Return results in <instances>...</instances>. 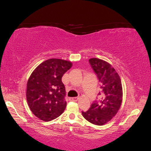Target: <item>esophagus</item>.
Here are the masks:
<instances>
[{
    "label": "esophagus",
    "mask_w": 151,
    "mask_h": 151,
    "mask_svg": "<svg viewBox=\"0 0 151 151\" xmlns=\"http://www.w3.org/2000/svg\"><path fill=\"white\" fill-rule=\"evenodd\" d=\"M80 98L79 97H76V98H69V100L70 101H74V102H76V101H78V100H79Z\"/></svg>",
    "instance_id": "obj_1"
}]
</instances>
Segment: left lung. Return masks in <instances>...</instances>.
I'll use <instances>...</instances> for the list:
<instances>
[{"mask_svg": "<svg viewBox=\"0 0 151 151\" xmlns=\"http://www.w3.org/2000/svg\"><path fill=\"white\" fill-rule=\"evenodd\" d=\"M89 63L101 83L102 91L100 100L93 102L90 109L82 114L91 124L102 126L111 120L120 109L122 86L120 77L111 64L96 58L89 59Z\"/></svg>", "mask_w": 151, "mask_h": 151, "instance_id": "obj_1", "label": "left lung"}]
</instances>
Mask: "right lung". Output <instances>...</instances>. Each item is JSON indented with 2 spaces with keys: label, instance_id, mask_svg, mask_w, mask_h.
Here are the masks:
<instances>
[{
  "label": "right lung",
  "instance_id": "1",
  "mask_svg": "<svg viewBox=\"0 0 151 151\" xmlns=\"http://www.w3.org/2000/svg\"><path fill=\"white\" fill-rule=\"evenodd\" d=\"M72 65L71 61L51 58L40 64L29 78L27 100L32 112L41 120H53L65 110L66 92L62 77Z\"/></svg>",
  "mask_w": 151,
  "mask_h": 151
}]
</instances>
